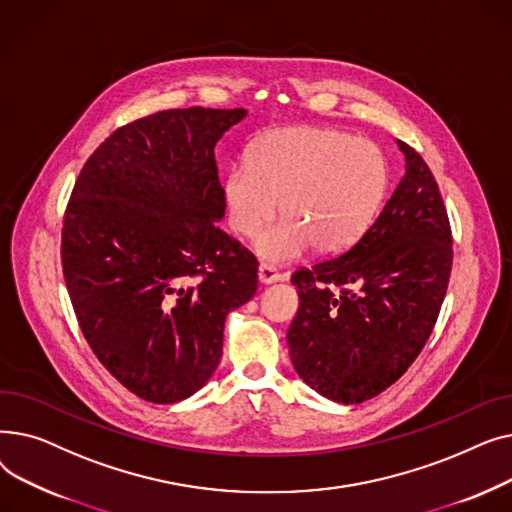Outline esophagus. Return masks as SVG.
<instances>
[{"label":"esophagus","instance_id":"esophagus-1","mask_svg":"<svg viewBox=\"0 0 512 512\" xmlns=\"http://www.w3.org/2000/svg\"><path fill=\"white\" fill-rule=\"evenodd\" d=\"M278 280H282V274L276 270L274 265H270V263L259 265V282L261 284H274Z\"/></svg>","mask_w":512,"mask_h":512}]
</instances>
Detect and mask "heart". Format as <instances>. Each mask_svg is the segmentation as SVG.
Wrapping results in <instances>:
<instances>
[{"mask_svg":"<svg viewBox=\"0 0 512 512\" xmlns=\"http://www.w3.org/2000/svg\"><path fill=\"white\" fill-rule=\"evenodd\" d=\"M386 191L388 161L378 145L311 126L261 134L247 164L226 178L230 226L240 236L257 238L282 207L284 220L257 242V251L278 263L313 245L319 253L348 249L378 215Z\"/></svg>","mask_w":512,"mask_h":512,"instance_id":"b5f03b06","label":"heart"}]
</instances>
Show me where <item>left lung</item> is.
<instances>
[{"instance_id": "1", "label": "left lung", "mask_w": 512, "mask_h": 512, "mask_svg": "<svg viewBox=\"0 0 512 512\" xmlns=\"http://www.w3.org/2000/svg\"><path fill=\"white\" fill-rule=\"evenodd\" d=\"M407 172L371 226L340 255L294 270L290 361L321 396L357 405L392 386L423 351L452 270V230L423 157L398 141Z\"/></svg>"}]
</instances>
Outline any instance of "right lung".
<instances>
[{
	"mask_svg": "<svg viewBox=\"0 0 512 512\" xmlns=\"http://www.w3.org/2000/svg\"><path fill=\"white\" fill-rule=\"evenodd\" d=\"M245 110L157 112L116 128L64 211L62 270L99 363L143 400L197 392L222 357L228 311L257 290V257L215 226V145Z\"/></svg>",
	"mask_w": 512,
	"mask_h": 512,
	"instance_id": "right-lung-1",
	"label": "right lung"
}]
</instances>
